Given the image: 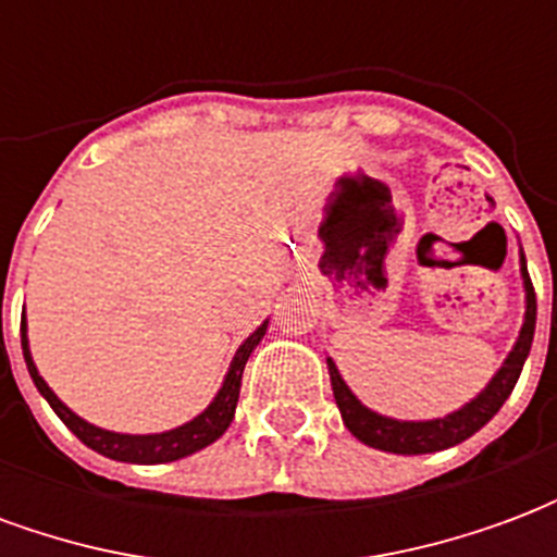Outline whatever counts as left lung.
<instances>
[{
  "instance_id": "1",
  "label": "left lung",
  "mask_w": 557,
  "mask_h": 557,
  "mask_svg": "<svg viewBox=\"0 0 557 557\" xmlns=\"http://www.w3.org/2000/svg\"><path fill=\"white\" fill-rule=\"evenodd\" d=\"M519 271H522V286H525V322H522V331L516 337L513 349H510V355L498 367V373L492 375L490 385L483 387L478 397L466 403L462 409L444 414V418L397 420L367 409L361 399L351 394V387L343 382L337 363L327 358V375H331L337 409L343 414V423L349 426V432L358 442L370 444L375 450H387V454H435V450H444V447H454V444L471 438L480 426H486L498 414L504 399L510 397V391L519 382V373H522L528 351H531V339H534V325H537V298H534V286H531V277H528L525 253H519Z\"/></svg>"
}]
</instances>
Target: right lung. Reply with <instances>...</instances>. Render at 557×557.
Wrapping results in <instances>:
<instances>
[{"label":"right lung","instance_id":"obj_1","mask_svg":"<svg viewBox=\"0 0 557 557\" xmlns=\"http://www.w3.org/2000/svg\"><path fill=\"white\" fill-rule=\"evenodd\" d=\"M268 322L256 327L250 337L244 339L235 358H232L230 370H226V379L220 385L218 397L208 403L206 411H199L194 420H187L182 426L166 432H151V435H131V432H113L101 430L89 420H83L79 414L67 409L62 399L55 397L50 385L44 382L38 367L32 361L29 351V337H26V319L20 325V343H23V358H26V370H29L32 382L41 391V397L50 403V409L62 418L67 430L77 435L79 442L98 450L101 456H110V459H119V462H137V466H160V462H175V459H184V456L202 450L211 442H218L223 432L230 430L232 418H235V406H238V391H242V375L244 363L250 358V351L259 346V339L265 337Z\"/></svg>","mask_w":557,"mask_h":557}]
</instances>
